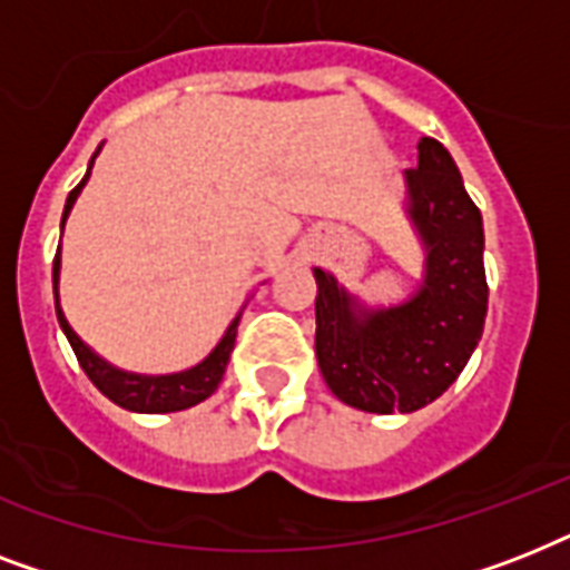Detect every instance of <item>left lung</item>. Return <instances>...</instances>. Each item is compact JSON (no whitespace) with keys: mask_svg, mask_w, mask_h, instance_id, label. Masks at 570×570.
<instances>
[{"mask_svg":"<svg viewBox=\"0 0 570 570\" xmlns=\"http://www.w3.org/2000/svg\"><path fill=\"white\" fill-rule=\"evenodd\" d=\"M411 215L429 266L402 307L364 313L316 268V357L331 393L373 414H411L459 379L482 340L488 281L482 215L464 191L450 150L420 138L407 168Z\"/></svg>","mask_w":570,"mask_h":570,"instance_id":"8db88e82","label":"left lung"}]
</instances>
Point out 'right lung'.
I'll return each mask as SVG.
<instances>
[{"label": "right lung", "mask_w": 570, "mask_h": 570, "mask_svg": "<svg viewBox=\"0 0 570 570\" xmlns=\"http://www.w3.org/2000/svg\"><path fill=\"white\" fill-rule=\"evenodd\" d=\"M100 154V150H97ZM94 163V159H91ZM91 174V168H88ZM88 174L82 177V183L76 186L70 195H67L65 204V218L67 213L73 209L76 195L82 191ZM65 218H61V227H65ZM58 254L56 263H52V284H58ZM58 313V325L70 340V346L76 352V361L85 370V375L94 381V387L100 390L102 396H109L115 405L127 407V411H141V414H168V411H183V407H191L197 402H204L206 396H213L215 387L222 384L224 370H227V361H230L233 343H236V325H239V316L233 320V325L227 328V334L222 337V343L213 348V355L206 357L204 364L191 366L186 373H174V375H132V373H120L115 366H109L106 361L94 355L91 348L85 346L82 340L76 337L73 328L67 325L65 313L61 307H56Z\"/></svg>", "instance_id": "obj_1"}]
</instances>
